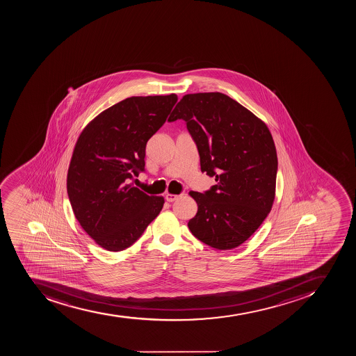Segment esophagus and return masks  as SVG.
Returning <instances> with one entry per match:
<instances>
[{"instance_id": "obj_1", "label": "esophagus", "mask_w": 356, "mask_h": 356, "mask_svg": "<svg viewBox=\"0 0 356 356\" xmlns=\"http://www.w3.org/2000/svg\"><path fill=\"white\" fill-rule=\"evenodd\" d=\"M179 197H181V195H172V193H166V195H165V199H166L167 202H173L177 200V199H179Z\"/></svg>"}]
</instances>
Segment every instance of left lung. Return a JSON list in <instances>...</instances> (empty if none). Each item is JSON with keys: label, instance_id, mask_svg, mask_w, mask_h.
<instances>
[{"label": "left lung", "instance_id": "obj_1", "mask_svg": "<svg viewBox=\"0 0 356 356\" xmlns=\"http://www.w3.org/2000/svg\"><path fill=\"white\" fill-rule=\"evenodd\" d=\"M183 120L195 140L202 173L214 177L211 189L191 191L198 204L188 223L192 234L218 250L245 243L273 204L277 157L263 120L220 92L186 95L168 122Z\"/></svg>", "mask_w": 356, "mask_h": 356}]
</instances>
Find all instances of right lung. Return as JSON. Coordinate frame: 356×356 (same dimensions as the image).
<instances>
[{"mask_svg":"<svg viewBox=\"0 0 356 356\" xmlns=\"http://www.w3.org/2000/svg\"><path fill=\"white\" fill-rule=\"evenodd\" d=\"M177 95L132 97L113 104L83 129L67 175L75 218L109 252L129 248L161 213L163 197L129 181L145 172V145L166 122Z\"/></svg>","mask_w":356,"mask_h":356,"instance_id":"obj_1","label":"right lung"}]
</instances>
